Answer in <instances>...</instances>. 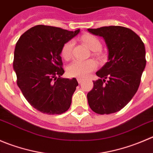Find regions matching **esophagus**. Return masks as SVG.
<instances>
[{"label": "esophagus", "instance_id": "esophagus-1", "mask_svg": "<svg viewBox=\"0 0 153 153\" xmlns=\"http://www.w3.org/2000/svg\"><path fill=\"white\" fill-rule=\"evenodd\" d=\"M77 81H78V82L79 83V84H81V83L83 81H84V79H83V78H77Z\"/></svg>", "mask_w": 153, "mask_h": 153}]
</instances>
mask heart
Here are the masks:
<instances>
[{
	"label": "heart",
	"mask_w": 153,
	"mask_h": 153,
	"mask_svg": "<svg viewBox=\"0 0 153 153\" xmlns=\"http://www.w3.org/2000/svg\"><path fill=\"white\" fill-rule=\"evenodd\" d=\"M82 40L92 51H99L102 48V43L97 37L91 34H86L82 36ZM74 41L69 40L63 45L61 50V55L63 59L68 60L72 56ZM97 67V63L93 60H78L72 61L67 68L68 75L72 77L84 78L88 75Z\"/></svg>",
	"instance_id": "obj_1"
}]
</instances>
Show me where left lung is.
Listing matches in <instances>:
<instances>
[{
    "label": "left lung",
    "mask_w": 153,
    "mask_h": 153,
    "mask_svg": "<svg viewBox=\"0 0 153 153\" xmlns=\"http://www.w3.org/2000/svg\"><path fill=\"white\" fill-rule=\"evenodd\" d=\"M104 38L108 49V62L96 72L99 79L87 93L92 111L99 114L117 112L137 91L146 66V51L137 34L122 26L88 29Z\"/></svg>",
    "instance_id": "obj_1"
}]
</instances>
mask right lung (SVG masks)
<instances>
[{"instance_id":"add662e5","label":"right lung","mask_w":153,"mask_h":153,"mask_svg":"<svg viewBox=\"0 0 153 153\" xmlns=\"http://www.w3.org/2000/svg\"><path fill=\"white\" fill-rule=\"evenodd\" d=\"M80 32L47 25L27 30L16 42L13 69L17 85L31 106L47 114H61L69 108L78 85L76 78L64 73L61 50Z\"/></svg>"}]
</instances>
